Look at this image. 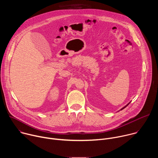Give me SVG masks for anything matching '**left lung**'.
Segmentation results:
<instances>
[{
  "instance_id": "1",
  "label": "left lung",
  "mask_w": 158,
  "mask_h": 158,
  "mask_svg": "<svg viewBox=\"0 0 158 158\" xmlns=\"http://www.w3.org/2000/svg\"><path fill=\"white\" fill-rule=\"evenodd\" d=\"M129 104H127V105H129ZM127 106H125V107H123V108H122V109H121V110H123V109H124V108H125V107H126V106H127Z\"/></svg>"
}]
</instances>
